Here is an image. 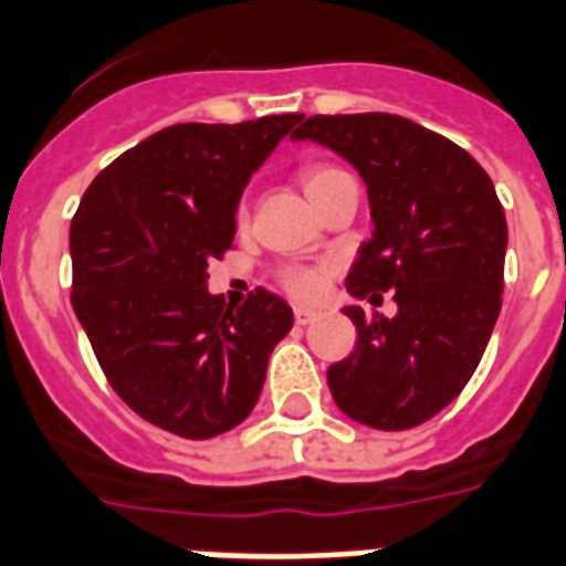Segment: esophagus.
I'll return each instance as SVG.
<instances>
[{"label": "esophagus", "mask_w": 566, "mask_h": 566, "mask_svg": "<svg viewBox=\"0 0 566 566\" xmlns=\"http://www.w3.org/2000/svg\"><path fill=\"white\" fill-rule=\"evenodd\" d=\"M293 317H296V323H300V326H308V323L317 321L321 314L314 312V308H305V305H296V308H293Z\"/></svg>", "instance_id": "obj_1"}]
</instances>
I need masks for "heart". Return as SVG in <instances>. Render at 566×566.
Returning <instances> with one entry per match:
<instances>
[{
  "label": "heart",
  "mask_w": 566,
  "mask_h": 566,
  "mask_svg": "<svg viewBox=\"0 0 566 566\" xmlns=\"http://www.w3.org/2000/svg\"><path fill=\"white\" fill-rule=\"evenodd\" d=\"M338 175V168L332 166H308L302 168V187H305V196L312 198L317 189L326 184L329 178ZM282 284L293 296H300V300H314V296H321L323 291V273L321 270H312V266H293L287 273L282 275Z\"/></svg>",
  "instance_id": "heart-1"
}]
</instances>
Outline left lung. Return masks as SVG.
<instances>
[{
    "mask_svg": "<svg viewBox=\"0 0 566 566\" xmlns=\"http://www.w3.org/2000/svg\"><path fill=\"white\" fill-rule=\"evenodd\" d=\"M291 139L361 175L374 231L347 291L398 302L395 317L344 308L356 347L326 370L332 398L359 424L409 430L463 391L502 312L507 222L493 180L454 142L388 112L300 118Z\"/></svg>",
    "mask_w": 566,
    "mask_h": 566,
    "instance_id": "obj_1",
    "label": "left lung"
}]
</instances>
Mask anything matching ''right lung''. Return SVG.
Listing matches in <instances>:
<instances>
[{
    "label": "right lung",
    "mask_w": 566,
    "mask_h": 566,
    "mask_svg": "<svg viewBox=\"0 0 566 566\" xmlns=\"http://www.w3.org/2000/svg\"><path fill=\"white\" fill-rule=\"evenodd\" d=\"M302 115L175 124L120 154L71 222L73 312L109 386L184 439L237 427L258 403L291 305L258 287L240 308L207 291L237 205Z\"/></svg>",
    "instance_id": "1"
}]
</instances>
